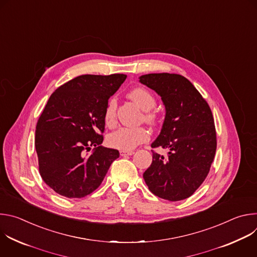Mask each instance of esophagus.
Here are the masks:
<instances>
[{"label":"esophagus","mask_w":257,"mask_h":257,"mask_svg":"<svg viewBox=\"0 0 257 257\" xmlns=\"http://www.w3.org/2000/svg\"><path fill=\"white\" fill-rule=\"evenodd\" d=\"M120 155H121L122 157L132 156V155H134V152H133V151H121V152H120Z\"/></svg>","instance_id":"obj_1"}]
</instances>
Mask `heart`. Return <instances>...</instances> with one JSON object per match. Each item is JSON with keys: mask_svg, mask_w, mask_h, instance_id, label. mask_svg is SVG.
<instances>
[{"mask_svg": "<svg viewBox=\"0 0 257 257\" xmlns=\"http://www.w3.org/2000/svg\"><path fill=\"white\" fill-rule=\"evenodd\" d=\"M128 96L140 107L144 114V120L150 124H156L158 115L156 112L151 111L156 105V98L154 94L144 87H135L131 89ZM117 120V100L111 98L104 109V121L108 126H114ZM151 137L150 131L145 127H122L113 132L108 136V143L114 149L121 151H131L137 145L148 141Z\"/></svg>", "mask_w": 257, "mask_h": 257, "instance_id": "b5f03b06", "label": "heart"}]
</instances>
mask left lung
<instances>
[{
	"label": "left lung",
	"mask_w": 257,
	"mask_h": 257,
	"mask_svg": "<svg viewBox=\"0 0 257 257\" xmlns=\"http://www.w3.org/2000/svg\"><path fill=\"white\" fill-rule=\"evenodd\" d=\"M140 82L162 96L166 117L152 148L169 149L167 158L153 151V163L143 173L157 196L179 201L190 197L207 177L216 151L211 109L194 85L174 73L140 76Z\"/></svg>",
	"instance_id": "obj_1"
}]
</instances>
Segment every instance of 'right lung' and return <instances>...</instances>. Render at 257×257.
Returning <instances> with one entry per match:
<instances>
[{"label": "right lung", "mask_w": 257, "mask_h": 257, "mask_svg": "<svg viewBox=\"0 0 257 257\" xmlns=\"http://www.w3.org/2000/svg\"><path fill=\"white\" fill-rule=\"evenodd\" d=\"M126 77L81 75L50 96L36 124L34 144L40 174L58 194L68 198L90 194L119 158L117 150L100 144L106 103ZM91 146L94 152L86 155Z\"/></svg>", "instance_id": "add662e5"}]
</instances>
